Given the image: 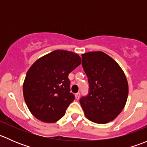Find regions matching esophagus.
<instances>
[{"label": "esophagus", "mask_w": 147, "mask_h": 147, "mask_svg": "<svg viewBox=\"0 0 147 147\" xmlns=\"http://www.w3.org/2000/svg\"><path fill=\"white\" fill-rule=\"evenodd\" d=\"M80 97V93L78 92L77 94H75V98H76V100H79Z\"/></svg>", "instance_id": "1"}]
</instances>
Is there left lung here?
I'll return each mask as SVG.
<instances>
[{
	"label": "left lung",
	"mask_w": 147,
	"mask_h": 147,
	"mask_svg": "<svg viewBox=\"0 0 147 147\" xmlns=\"http://www.w3.org/2000/svg\"><path fill=\"white\" fill-rule=\"evenodd\" d=\"M82 67L89 82V94L80 100L86 117L106 124L121 113L128 97L125 74L115 60L101 51L82 54Z\"/></svg>",
	"instance_id": "8db88e82"
}]
</instances>
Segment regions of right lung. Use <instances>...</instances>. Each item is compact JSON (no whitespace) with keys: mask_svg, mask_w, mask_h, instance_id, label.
Listing matches in <instances>:
<instances>
[{"mask_svg":"<svg viewBox=\"0 0 147 147\" xmlns=\"http://www.w3.org/2000/svg\"><path fill=\"white\" fill-rule=\"evenodd\" d=\"M81 64V57L70 51L57 50L37 60L26 74L23 96L37 119L54 123L61 119L75 100L68 75Z\"/></svg>","mask_w":147,"mask_h":147,"instance_id":"right-lung-1","label":"right lung"}]
</instances>
